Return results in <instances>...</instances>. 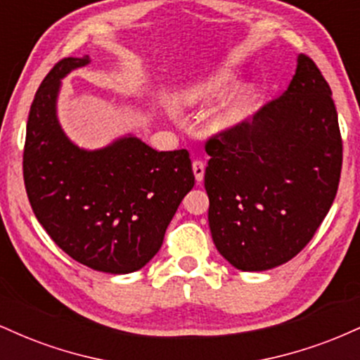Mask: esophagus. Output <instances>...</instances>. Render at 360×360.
<instances>
[{
    "label": "esophagus",
    "mask_w": 360,
    "mask_h": 360,
    "mask_svg": "<svg viewBox=\"0 0 360 360\" xmlns=\"http://www.w3.org/2000/svg\"><path fill=\"white\" fill-rule=\"evenodd\" d=\"M193 172H194V177H196L198 183H201L205 177V164L203 160H194L193 162Z\"/></svg>",
    "instance_id": "1"
}]
</instances>
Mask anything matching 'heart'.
<instances>
[{
  "instance_id": "heart-1",
  "label": "heart",
  "mask_w": 360,
  "mask_h": 360,
  "mask_svg": "<svg viewBox=\"0 0 360 360\" xmlns=\"http://www.w3.org/2000/svg\"><path fill=\"white\" fill-rule=\"evenodd\" d=\"M235 81V74L229 69H220L213 72L206 79L196 82L189 89L181 94V103L184 106H206L218 101L223 94L229 91L232 82ZM252 103H254V91L250 86L243 84L238 88L232 96L226 98L225 101L218 106L213 113L212 130L214 134H226L233 128L240 127L252 111Z\"/></svg>"
}]
</instances>
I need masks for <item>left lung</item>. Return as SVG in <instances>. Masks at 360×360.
Segmentation results:
<instances>
[{
	"label": "left lung",
	"mask_w": 360,
	"mask_h": 360,
	"mask_svg": "<svg viewBox=\"0 0 360 360\" xmlns=\"http://www.w3.org/2000/svg\"><path fill=\"white\" fill-rule=\"evenodd\" d=\"M208 221L218 252L240 271L288 262L335 200L342 139L332 89L309 57L279 98L206 142Z\"/></svg>",
	"instance_id": "obj_1"
}]
</instances>
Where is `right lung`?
<instances>
[{"label": "right lung", "mask_w": 360, "mask_h": 360, "mask_svg": "<svg viewBox=\"0 0 360 360\" xmlns=\"http://www.w3.org/2000/svg\"><path fill=\"white\" fill-rule=\"evenodd\" d=\"M68 57L45 76L32 103L23 152L28 200L45 232L94 271L128 274L159 252L194 174L186 148L157 152L128 134L103 148H81L62 130V79L88 65Z\"/></svg>", "instance_id": "add662e5"}]
</instances>
